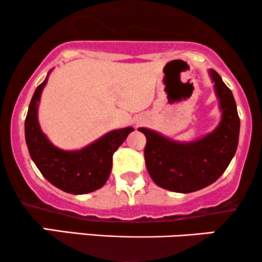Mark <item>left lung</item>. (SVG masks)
<instances>
[{
    "instance_id": "8db88e82",
    "label": "left lung",
    "mask_w": 262,
    "mask_h": 262,
    "mask_svg": "<svg viewBox=\"0 0 262 262\" xmlns=\"http://www.w3.org/2000/svg\"><path fill=\"white\" fill-rule=\"evenodd\" d=\"M209 75L222 112L214 130L197 140L177 141L152 129H138L146 137L144 158L150 177L169 191L189 193L212 185L235 155L240 130L235 100L214 70Z\"/></svg>"
}]
</instances>
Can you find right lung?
<instances>
[{
    "mask_svg": "<svg viewBox=\"0 0 262 262\" xmlns=\"http://www.w3.org/2000/svg\"><path fill=\"white\" fill-rule=\"evenodd\" d=\"M45 80L35 90L25 123L29 155L41 175L52 185L71 194H85L101 188L112 170L114 151L127 139L133 127L114 129L79 150H62L43 133L38 121V107Z\"/></svg>",
    "mask_w": 262,
    "mask_h": 262,
    "instance_id": "add662e5",
    "label": "right lung"
}]
</instances>
